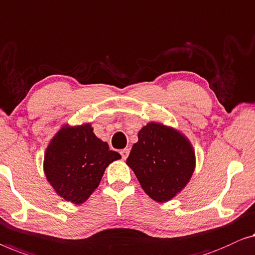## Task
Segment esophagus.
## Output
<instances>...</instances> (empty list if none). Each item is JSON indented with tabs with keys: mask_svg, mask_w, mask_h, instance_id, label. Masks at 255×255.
Segmentation results:
<instances>
[{
	"mask_svg": "<svg viewBox=\"0 0 255 255\" xmlns=\"http://www.w3.org/2000/svg\"><path fill=\"white\" fill-rule=\"evenodd\" d=\"M129 152H130V150H129V149H124V150H121L120 153H121V156H123V159H127V157H128V155H129Z\"/></svg>",
	"mask_w": 255,
	"mask_h": 255,
	"instance_id": "esophagus-1",
	"label": "esophagus"
}]
</instances>
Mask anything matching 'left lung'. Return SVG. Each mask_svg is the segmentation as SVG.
Returning a JSON list of instances; mask_svg holds the SVG:
<instances>
[{
  "label": "left lung",
  "instance_id": "obj_1",
  "mask_svg": "<svg viewBox=\"0 0 255 255\" xmlns=\"http://www.w3.org/2000/svg\"><path fill=\"white\" fill-rule=\"evenodd\" d=\"M126 164L143 191L163 203L186 187L195 170V151L180 130L160 123H148L138 131Z\"/></svg>",
  "mask_w": 255,
  "mask_h": 255
}]
</instances>
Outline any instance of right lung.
<instances>
[{
    "instance_id": "right-lung-1",
    "label": "right lung",
    "mask_w": 255,
    "mask_h": 255,
    "mask_svg": "<svg viewBox=\"0 0 255 255\" xmlns=\"http://www.w3.org/2000/svg\"><path fill=\"white\" fill-rule=\"evenodd\" d=\"M120 158V153L97 137L91 124H66L46 148L44 172L57 195L82 204L99 186L106 167Z\"/></svg>"
}]
</instances>
